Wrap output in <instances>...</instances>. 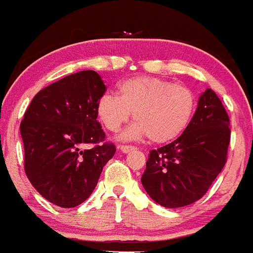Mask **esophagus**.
Here are the masks:
<instances>
[{
    "mask_svg": "<svg viewBox=\"0 0 253 253\" xmlns=\"http://www.w3.org/2000/svg\"><path fill=\"white\" fill-rule=\"evenodd\" d=\"M119 148H120V150H121L124 153H128V152H131L132 150H134V146H131V145H121V146H119Z\"/></svg>",
    "mask_w": 253,
    "mask_h": 253,
    "instance_id": "esophagus-1",
    "label": "esophagus"
}]
</instances>
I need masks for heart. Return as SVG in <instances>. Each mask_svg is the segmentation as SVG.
Instances as JSON below:
<instances>
[{
	"label": "heart",
	"instance_id": "obj_1",
	"mask_svg": "<svg viewBox=\"0 0 253 253\" xmlns=\"http://www.w3.org/2000/svg\"><path fill=\"white\" fill-rule=\"evenodd\" d=\"M196 110V96L188 87L159 77H133L119 84V96L102 94L96 105L101 124L119 132L133 116L126 138L145 137L166 143L186 131Z\"/></svg>",
	"mask_w": 253,
	"mask_h": 253
}]
</instances>
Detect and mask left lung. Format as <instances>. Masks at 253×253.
Returning <instances> with one entry per match:
<instances>
[{"mask_svg":"<svg viewBox=\"0 0 253 253\" xmlns=\"http://www.w3.org/2000/svg\"><path fill=\"white\" fill-rule=\"evenodd\" d=\"M230 117L207 88L186 131L173 142L151 150L141 182L153 201L177 209L198 201L227 162Z\"/></svg>","mask_w":253,"mask_h":253,"instance_id":"8db88e82","label":"left lung"}]
</instances>
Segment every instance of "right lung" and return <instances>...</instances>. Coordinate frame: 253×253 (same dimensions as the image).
I'll return each mask as SVG.
<instances>
[{
	"label": "right lung",
	"mask_w": 253,
	"mask_h": 253,
	"mask_svg": "<svg viewBox=\"0 0 253 253\" xmlns=\"http://www.w3.org/2000/svg\"><path fill=\"white\" fill-rule=\"evenodd\" d=\"M105 91L97 72L73 73L42 88L21 121L26 176L56 206L71 209L86 201L115 155L96 113ZM86 144L92 147L86 150Z\"/></svg>",
	"instance_id": "obj_1"
}]
</instances>
